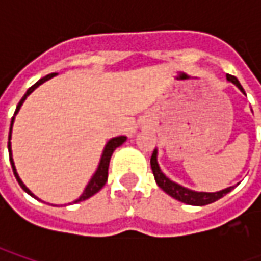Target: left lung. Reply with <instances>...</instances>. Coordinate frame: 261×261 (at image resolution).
I'll use <instances>...</instances> for the list:
<instances>
[{
	"label": "left lung",
	"instance_id": "8db88e82",
	"mask_svg": "<svg viewBox=\"0 0 261 261\" xmlns=\"http://www.w3.org/2000/svg\"><path fill=\"white\" fill-rule=\"evenodd\" d=\"M226 80L232 84H236L241 93L246 94L244 88L241 87L240 81L237 80L236 76L232 75H226ZM151 168H152V173H154V177H155L156 185L160 186V189H163L166 192L167 195H170L171 197H174L177 200L183 202V203H187V205H193V206H205L209 205V203H214L218 199L224 197L226 193H229L232 187H226L224 190H219V192H214V193H207V192H195V190H190L187 187H183V186L177 185L173 180H170L158 166V161H156V149H154L152 152V156H151Z\"/></svg>",
	"mask_w": 261,
	"mask_h": 261
}]
</instances>
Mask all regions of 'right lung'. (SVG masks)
Masks as SVG:
<instances>
[{
  "label": "right lung",
  "mask_w": 261,
  "mask_h": 261,
  "mask_svg": "<svg viewBox=\"0 0 261 261\" xmlns=\"http://www.w3.org/2000/svg\"><path fill=\"white\" fill-rule=\"evenodd\" d=\"M56 74H49V75L43 76V78H40L36 84H33V86L30 87L29 90H27V93H25L24 95H23V98L20 100V103H18V106H17V109H15L14 112V116H13V119H11V126H10V135H8V154H10V163H11V167H13V173H14L15 178H17V181H18V185H20V187L24 190L25 193H29V195L32 196V197H35V199H37L27 187H25V185L21 181V178L18 177V174H17V170H15V166H14V161H13V154H11V142H10V139H11V129H13V123H14V117L15 115L18 113V110H20V107H21V105L24 103V100L27 98V95L30 94L32 91H35V88H37V87L40 86V84H43L45 81H47V80H50L52 76H55ZM126 141V136H116V138H112L107 144H106L105 146V151H103V155H101V160H100V163H98V167H97V170H95L94 175L91 177V180L88 181V185H87V187L84 189V192H83V195L80 196L78 199H76L74 203H78V202H83V200H86V199H88V197H91V196H94L97 192H100L101 189H103V186L106 185V181H107V171H109V163H110V158H112V154H113V151H115L117 146H120L123 142Z\"/></svg>",
  "instance_id": "obj_1"
}]
</instances>
